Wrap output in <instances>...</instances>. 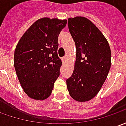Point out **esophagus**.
I'll return each mask as SVG.
<instances>
[{"mask_svg":"<svg viewBox=\"0 0 126 126\" xmlns=\"http://www.w3.org/2000/svg\"><path fill=\"white\" fill-rule=\"evenodd\" d=\"M66 57L65 56H64V57H63L62 59H61V60H62V62H63V63H65V61H66Z\"/></svg>","mask_w":126,"mask_h":126,"instance_id":"34e87169","label":"esophagus"}]
</instances>
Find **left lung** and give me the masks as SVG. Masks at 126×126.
Segmentation results:
<instances>
[{"mask_svg":"<svg viewBox=\"0 0 126 126\" xmlns=\"http://www.w3.org/2000/svg\"><path fill=\"white\" fill-rule=\"evenodd\" d=\"M68 28L76 45V61L66 80L70 95L78 102L93 98L100 91L111 67V50L101 31L87 18L68 19Z\"/></svg>","mask_w":126,"mask_h":126,"instance_id":"obj_1","label":"left lung"}]
</instances>
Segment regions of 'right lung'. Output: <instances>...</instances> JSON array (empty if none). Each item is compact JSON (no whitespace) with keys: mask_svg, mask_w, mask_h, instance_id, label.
<instances>
[{"mask_svg":"<svg viewBox=\"0 0 126 126\" xmlns=\"http://www.w3.org/2000/svg\"><path fill=\"white\" fill-rule=\"evenodd\" d=\"M66 24V19H40L29 27L16 47V73L29 98L43 100L52 92L62 65L57 54L58 37Z\"/></svg>","mask_w":126,"mask_h":126,"instance_id":"right-lung-1","label":"right lung"}]
</instances>
